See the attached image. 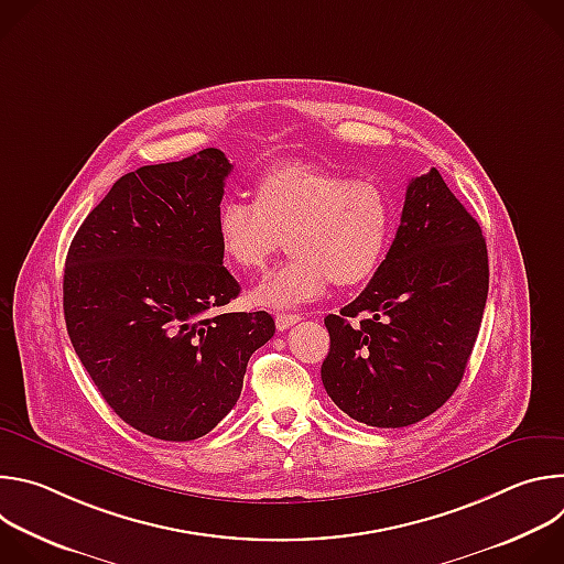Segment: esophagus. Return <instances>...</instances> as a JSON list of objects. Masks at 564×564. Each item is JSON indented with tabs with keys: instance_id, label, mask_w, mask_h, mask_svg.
<instances>
[{
	"instance_id": "34e87169",
	"label": "esophagus",
	"mask_w": 564,
	"mask_h": 564,
	"mask_svg": "<svg viewBox=\"0 0 564 564\" xmlns=\"http://www.w3.org/2000/svg\"><path fill=\"white\" fill-rule=\"evenodd\" d=\"M274 321H276V328L279 330H288V328H292L296 324V321H301V316L296 312H279L274 316Z\"/></svg>"
}]
</instances>
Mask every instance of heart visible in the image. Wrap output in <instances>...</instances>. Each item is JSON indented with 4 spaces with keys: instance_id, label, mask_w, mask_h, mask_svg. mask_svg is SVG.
Instances as JSON below:
<instances>
[{
    "instance_id": "b5f03b06",
    "label": "heart",
    "mask_w": 564,
    "mask_h": 564,
    "mask_svg": "<svg viewBox=\"0 0 564 564\" xmlns=\"http://www.w3.org/2000/svg\"><path fill=\"white\" fill-rule=\"evenodd\" d=\"M394 220V200L381 183L288 163L257 181L254 203L227 198L216 234L227 261L243 272L265 270L288 238L292 259L252 299L290 307L321 296L330 281L339 288L366 283L390 250Z\"/></svg>"
}]
</instances>
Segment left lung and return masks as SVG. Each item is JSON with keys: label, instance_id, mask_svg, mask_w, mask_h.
<instances>
[{"label": "left lung", "instance_id": "left-lung-1", "mask_svg": "<svg viewBox=\"0 0 564 564\" xmlns=\"http://www.w3.org/2000/svg\"><path fill=\"white\" fill-rule=\"evenodd\" d=\"M487 294V240L433 167L409 183L392 246L366 290L326 316V392L368 426L422 422L459 386Z\"/></svg>", "mask_w": 564, "mask_h": 564}]
</instances>
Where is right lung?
<instances>
[{"mask_svg": "<svg viewBox=\"0 0 564 564\" xmlns=\"http://www.w3.org/2000/svg\"><path fill=\"white\" fill-rule=\"evenodd\" d=\"M231 170L220 149H203L124 174L66 254L70 344L113 413L155 440L207 435L274 337L263 310L220 312L240 292L216 234Z\"/></svg>", "mask_w": 564, "mask_h": 564, "instance_id": "obj_1", "label": "right lung"}]
</instances>
